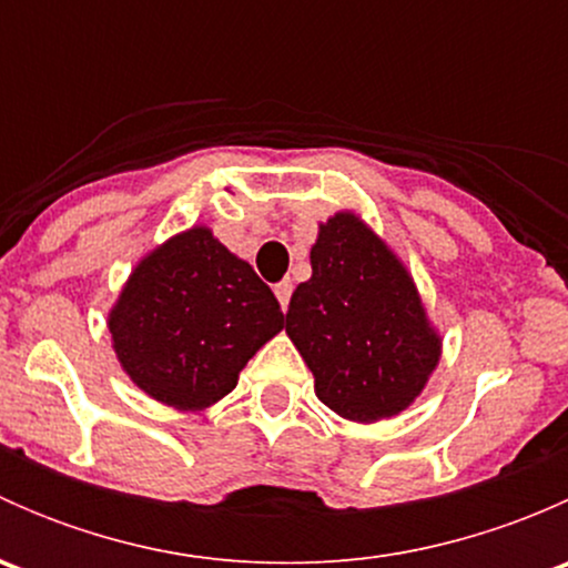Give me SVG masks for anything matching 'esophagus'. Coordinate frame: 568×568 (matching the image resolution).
<instances>
[{
  "mask_svg": "<svg viewBox=\"0 0 568 568\" xmlns=\"http://www.w3.org/2000/svg\"><path fill=\"white\" fill-rule=\"evenodd\" d=\"M291 294H294V285H291V280H283V283L274 285V296H277V302H280V307H283V313L288 311Z\"/></svg>",
  "mask_w": 568,
  "mask_h": 568,
  "instance_id": "1",
  "label": "esophagus"
}]
</instances>
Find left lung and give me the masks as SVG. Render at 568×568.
I'll list each match as a JSON object with an SVG mask.
<instances>
[{
  "instance_id": "8db88e82",
  "label": "left lung",
  "mask_w": 568,
  "mask_h": 568,
  "mask_svg": "<svg viewBox=\"0 0 568 568\" xmlns=\"http://www.w3.org/2000/svg\"><path fill=\"white\" fill-rule=\"evenodd\" d=\"M311 266L285 332L316 376V395L357 423L398 415L439 359L412 277L354 214L321 225Z\"/></svg>"
}]
</instances>
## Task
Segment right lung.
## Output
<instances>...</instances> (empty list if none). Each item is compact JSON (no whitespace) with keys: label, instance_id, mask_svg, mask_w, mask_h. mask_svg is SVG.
I'll list each match as a JSON object with an SVG mask.
<instances>
[{"label":"right lung","instance_id":"1","mask_svg":"<svg viewBox=\"0 0 568 568\" xmlns=\"http://www.w3.org/2000/svg\"><path fill=\"white\" fill-rule=\"evenodd\" d=\"M283 329L272 288L205 227L153 250L120 294L109 332L125 374L178 409H203Z\"/></svg>","mask_w":568,"mask_h":568}]
</instances>
